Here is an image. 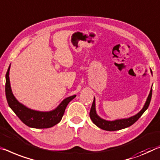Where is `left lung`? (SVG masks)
Returning <instances> with one entry per match:
<instances>
[{
    "instance_id": "8db88e82",
    "label": "left lung",
    "mask_w": 160,
    "mask_h": 160,
    "mask_svg": "<svg viewBox=\"0 0 160 160\" xmlns=\"http://www.w3.org/2000/svg\"><path fill=\"white\" fill-rule=\"evenodd\" d=\"M152 94V88H151L150 92H149L148 97L147 98V100L145 103H144L142 109L138 114H136V115L133 116H131L130 118L118 119V120H115L112 121L106 120L105 119L101 118L98 115L95 108V98H94V100L90 112V119L92 120V122L95 124L96 126H98V128H100V129H102V130L106 131H116L122 130V129L129 128V127L131 126L132 125H133V124L140 118L142 115L145 112L147 109L148 108L149 103H150L151 101Z\"/></svg>"
}]
</instances>
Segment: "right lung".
I'll return each instance as SVG.
<instances>
[{
	"label": "right lung",
	"instance_id": "obj_1",
	"mask_svg": "<svg viewBox=\"0 0 160 160\" xmlns=\"http://www.w3.org/2000/svg\"><path fill=\"white\" fill-rule=\"evenodd\" d=\"M11 65L6 75V96L9 107L18 117L25 125L32 128H50L60 122L64 115L65 108L76 95H72L64 99L56 108L50 111H38L28 108L23 104L18 102L12 94L9 78Z\"/></svg>",
	"mask_w": 160,
	"mask_h": 160
}]
</instances>
